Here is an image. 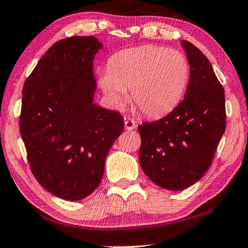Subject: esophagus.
Returning a JSON list of instances; mask_svg holds the SVG:
<instances>
[{
	"label": "esophagus",
	"mask_w": 248,
	"mask_h": 248,
	"mask_svg": "<svg viewBox=\"0 0 248 248\" xmlns=\"http://www.w3.org/2000/svg\"><path fill=\"white\" fill-rule=\"evenodd\" d=\"M124 127L127 130H133V129H136V123L133 121L131 118L129 117H124Z\"/></svg>",
	"instance_id": "34e87169"
}]
</instances>
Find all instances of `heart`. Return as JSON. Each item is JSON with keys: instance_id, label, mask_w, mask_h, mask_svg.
I'll list each match as a JSON object with an SVG mask.
<instances>
[{"instance_id": "b5f03b06", "label": "heart", "mask_w": 248, "mask_h": 248, "mask_svg": "<svg viewBox=\"0 0 248 248\" xmlns=\"http://www.w3.org/2000/svg\"><path fill=\"white\" fill-rule=\"evenodd\" d=\"M188 76V62L179 50L143 45L112 55L99 84L118 107L125 104L130 89L133 105L145 116L155 118L179 105Z\"/></svg>"}]
</instances>
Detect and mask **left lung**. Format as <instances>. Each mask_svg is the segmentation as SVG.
<instances>
[{"mask_svg": "<svg viewBox=\"0 0 248 248\" xmlns=\"http://www.w3.org/2000/svg\"><path fill=\"white\" fill-rule=\"evenodd\" d=\"M181 45L190 66L184 99L168 116L138 127L141 169L170 191L184 190L205 174L225 131V96L211 62L192 43Z\"/></svg>", "mask_w": 248, "mask_h": 248, "instance_id": "1", "label": "left lung"}]
</instances>
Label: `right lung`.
I'll list each match as a JSON object with an SVG mask.
<instances>
[{
    "label": "right lung",
    "mask_w": 248,
    "mask_h": 248,
    "mask_svg": "<svg viewBox=\"0 0 248 248\" xmlns=\"http://www.w3.org/2000/svg\"><path fill=\"white\" fill-rule=\"evenodd\" d=\"M93 36L57 42L23 87L19 130L38 183L57 198L78 201L99 186L105 161L124 131L118 111L97 105Z\"/></svg>",
    "instance_id": "add662e5"
}]
</instances>
